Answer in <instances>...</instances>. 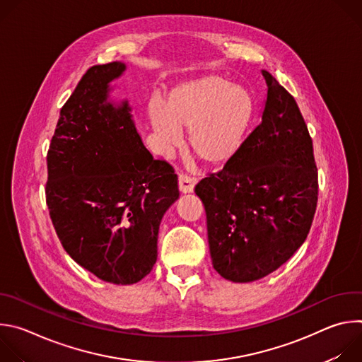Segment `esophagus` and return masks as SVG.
<instances>
[{"label":"esophagus","mask_w":362,"mask_h":362,"mask_svg":"<svg viewBox=\"0 0 362 362\" xmlns=\"http://www.w3.org/2000/svg\"><path fill=\"white\" fill-rule=\"evenodd\" d=\"M194 185H196V180L186 176V175H180L179 176V190L182 193H192L193 189H194Z\"/></svg>","instance_id":"1"}]
</instances>
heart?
I'll list each match as a JSON object with an SVG mask.
<instances>
[{"label":"heart","mask_w":362,"mask_h":362,"mask_svg":"<svg viewBox=\"0 0 362 362\" xmlns=\"http://www.w3.org/2000/svg\"><path fill=\"white\" fill-rule=\"evenodd\" d=\"M255 116L250 93L229 80L208 74L176 84L165 107L148 106V117L165 156L180 147L182 133L190 132L193 156L211 169H222L240 153Z\"/></svg>","instance_id":"obj_1"}]
</instances>
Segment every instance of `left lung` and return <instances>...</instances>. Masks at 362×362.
Segmentation results:
<instances>
[{"mask_svg": "<svg viewBox=\"0 0 362 362\" xmlns=\"http://www.w3.org/2000/svg\"><path fill=\"white\" fill-rule=\"evenodd\" d=\"M261 123L238 158L194 192L206 219L212 264L232 282L261 279L305 242L317 209L313 140L295 98L267 70Z\"/></svg>", "mask_w": 362, "mask_h": 362, "instance_id": "obj_1", "label": "left lung"}]
</instances>
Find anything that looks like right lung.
I'll list each match as a JSON object with an SVG mask.
<instances>
[{
	"label": "right lung",
	"instance_id": "1",
	"mask_svg": "<svg viewBox=\"0 0 362 362\" xmlns=\"http://www.w3.org/2000/svg\"><path fill=\"white\" fill-rule=\"evenodd\" d=\"M127 66H94L63 106L47 154L49 218L66 252L98 279L132 285L158 259L160 222L179 199L172 166L153 159L113 81Z\"/></svg>",
	"mask_w": 362,
	"mask_h": 362
}]
</instances>
